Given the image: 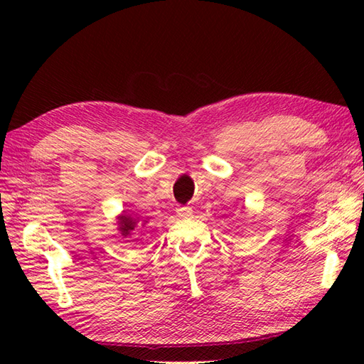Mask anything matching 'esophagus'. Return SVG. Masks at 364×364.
Listing matches in <instances>:
<instances>
[{
	"label": "esophagus",
	"instance_id": "esophagus-1",
	"mask_svg": "<svg viewBox=\"0 0 364 364\" xmlns=\"http://www.w3.org/2000/svg\"><path fill=\"white\" fill-rule=\"evenodd\" d=\"M176 214H178V218L188 219V218H191V215H192V208H189V206H178L176 208Z\"/></svg>",
	"mask_w": 364,
	"mask_h": 364
}]
</instances>
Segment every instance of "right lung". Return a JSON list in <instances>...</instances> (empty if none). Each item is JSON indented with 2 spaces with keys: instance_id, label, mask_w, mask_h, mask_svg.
<instances>
[{
  "instance_id": "add662e5",
  "label": "right lung",
  "mask_w": 364,
  "mask_h": 364,
  "mask_svg": "<svg viewBox=\"0 0 364 364\" xmlns=\"http://www.w3.org/2000/svg\"><path fill=\"white\" fill-rule=\"evenodd\" d=\"M119 225H120V231L123 236H128L131 231L134 230V227L137 225V219L129 218V215H122L119 219Z\"/></svg>"
}]
</instances>
